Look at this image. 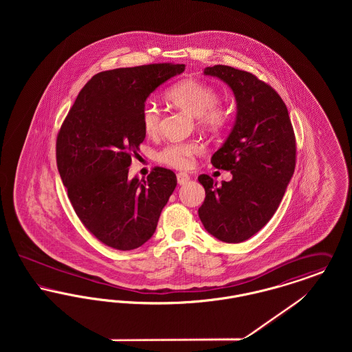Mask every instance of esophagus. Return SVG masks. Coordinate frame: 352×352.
I'll return each instance as SVG.
<instances>
[{
	"instance_id": "1",
	"label": "esophagus",
	"mask_w": 352,
	"mask_h": 352,
	"mask_svg": "<svg viewBox=\"0 0 352 352\" xmlns=\"http://www.w3.org/2000/svg\"><path fill=\"white\" fill-rule=\"evenodd\" d=\"M177 179H178V184L182 186V184H186L190 181V177L186 173H178L177 174Z\"/></svg>"
}]
</instances>
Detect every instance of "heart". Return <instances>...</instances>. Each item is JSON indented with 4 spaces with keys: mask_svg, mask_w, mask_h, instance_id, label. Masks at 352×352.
I'll use <instances>...</instances> for the list:
<instances>
[{
    "mask_svg": "<svg viewBox=\"0 0 352 352\" xmlns=\"http://www.w3.org/2000/svg\"><path fill=\"white\" fill-rule=\"evenodd\" d=\"M168 100L186 113L199 118V124L210 132L223 129L228 121V113L219 107V92L210 84L197 79H184L171 85L166 92ZM161 111L146 101L141 109V124L148 135H154L160 129ZM199 151L197 142L168 144L157 153V160L173 168H188L192 157Z\"/></svg>",
    "mask_w": 352,
    "mask_h": 352,
    "instance_id": "b5f03b06",
    "label": "heart"
}]
</instances>
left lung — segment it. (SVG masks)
Returning a JSON list of instances; mask_svg holds the SVG:
<instances>
[{
  "label": "left lung",
  "mask_w": 352,
  "mask_h": 352,
  "mask_svg": "<svg viewBox=\"0 0 352 352\" xmlns=\"http://www.w3.org/2000/svg\"><path fill=\"white\" fill-rule=\"evenodd\" d=\"M234 91V129L211 158L231 171L221 186L207 174L198 181L206 198L198 210L208 231L224 243H241L257 234L277 211L296 168V135L281 96L251 72L218 65L204 68Z\"/></svg>",
  "instance_id": "8db88e82"
}]
</instances>
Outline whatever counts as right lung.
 I'll return each instance as SVG.
<instances>
[{
  "instance_id": "right-lung-1",
  "label": "right lung",
  "mask_w": 352,
  "mask_h": 352,
  "mask_svg": "<svg viewBox=\"0 0 352 352\" xmlns=\"http://www.w3.org/2000/svg\"><path fill=\"white\" fill-rule=\"evenodd\" d=\"M184 65L154 63L92 76L56 135V166L78 218L102 244L131 251L151 239L177 186L175 174L154 168L128 178L145 140L141 109L148 96Z\"/></svg>"
}]
</instances>
